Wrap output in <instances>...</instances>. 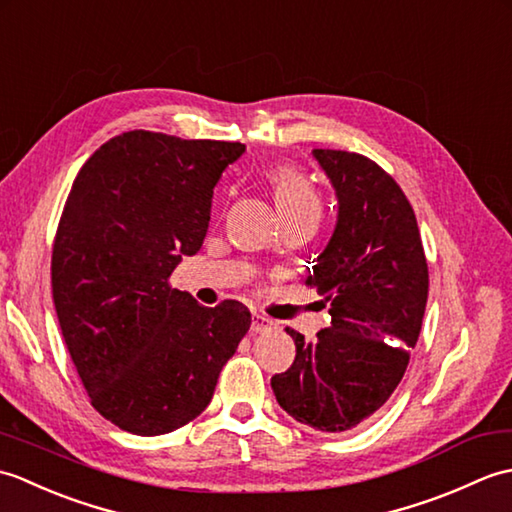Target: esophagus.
I'll return each instance as SVG.
<instances>
[{
  "mask_svg": "<svg viewBox=\"0 0 512 512\" xmlns=\"http://www.w3.org/2000/svg\"><path fill=\"white\" fill-rule=\"evenodd\" d=\"M270 330H275V321L264 317V314L253 312V321H250V332H253V334H266Z\"/></svg>",
  "mask_w": 512,
  "mask_h": 512,
  "instance_id": "34e87169",
  "label": "esophagus"
}]
</instances>
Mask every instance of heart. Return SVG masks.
<instances>
[{
  "instance_id": "heart-1",
  "label": "heart",
  "mask_w": 512,
  "mask_h": 512,
  "mask_svg": "<svg viewBox=\"0 0 512 512\" xmlns=\"http://www.w3.org/2000/svg\"><path fill=\"white\" fill-rule=\"evenodd\" d=\"M268 184L273 187L277 209L284 220H295L303 215H319L321 198L312 182L295 167L279 165L266 173Z\"/></svg>"
}]
</instances>
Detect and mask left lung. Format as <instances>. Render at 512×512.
<instances>
[{
    "instance_id": "1",
    "label": "left lung",
    "mask_w": 512,
    "mask_h": 512,
    "mask_svg": "<svg viewBox=\"0 0 512 512\" xmlns=\"http://www.w3.org/2000/svg\"><path fill=\"white\" fill-rule=\"evenodd\" d=\"M339 198V220L306 286L330 303V325L270 385L281 409L312 429H354L405 376L429 295V268L407 195L367 156L314 149Z\"/></svg>"
}]
</instances>
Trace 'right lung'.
<instances>
[{
  "mask_svg": "<svg viewBox=\"0 0 512 512\" xmlns=\"http://www.w3.org/2000/svg\"><path fill=\"white\" fill-rule=\"evenodd\" d=\"M242 143L134 129L74 178L52 244V301L92 407L118 429L160 436L198 418L250 328L244 303L202 308L171 288L200 250L213 187Z\"/></svg>",
  "mask_w": 512,
  "mask_h": 512,
  "instance_id": "1",
  "label": "right lung"
}]
</instances>
